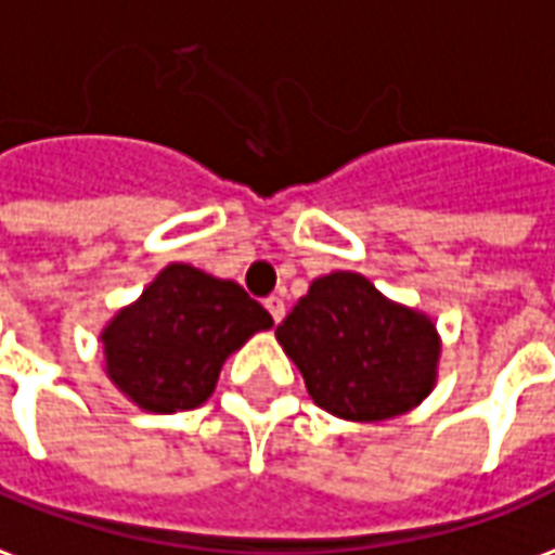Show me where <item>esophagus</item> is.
<instances>
[{
	"instance_id": "obj_1",
	"label": "esophagus",
	"mask_w": 555,
	"mask_h": 555,
	"mask_svg": "<svg viewBox=\"0 0 555 555\" xmlns=\"http://www.w3.org/2000/svg\"><path fill=\"white\" fill-rule=\"evenodd\" d=\"M266 310L272 313L274 322H281L286 317V301H283L281 295H272V298H266Z\"/></svg>"
}]
</instances>
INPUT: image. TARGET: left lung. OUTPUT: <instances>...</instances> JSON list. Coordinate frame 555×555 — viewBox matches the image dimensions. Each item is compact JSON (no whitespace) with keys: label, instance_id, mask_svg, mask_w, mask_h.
<instances>
[{"label":"left lung","instance_id":"1","mask_svg":"<svg viewBox=\"0 0 555 555\" xmlns=\"http://www.w3.org/2000/svg\"><path fill=\"white\" fill-rule=\"evenodd\" d=\"M274 337L305 375L310 399L339 420H393L438 384L435 319L390 301L358 272L317 278Z\"/></svg>","mask_w":555,"mask_h":555}]
</instances>
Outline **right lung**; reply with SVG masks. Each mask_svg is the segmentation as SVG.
Segmentation results:
<instances>
[{
    "label": "right lung",
    "mask_w": 555,
    "mask_h": 555,
    "mask_svg": "<svg viewBox=\"0 0 555 555\" xmlns=\"http://www.w3.org/2000/svg\"><path fill=\"white\" fill-rule=\"evenodd\" d=\"M272 325L236 281L171 262L100 331L103 363L141 411H192L212 396L230 354Z\"/></svg>",
    "instance_id": "right-lung-1"
}]
</instances>
